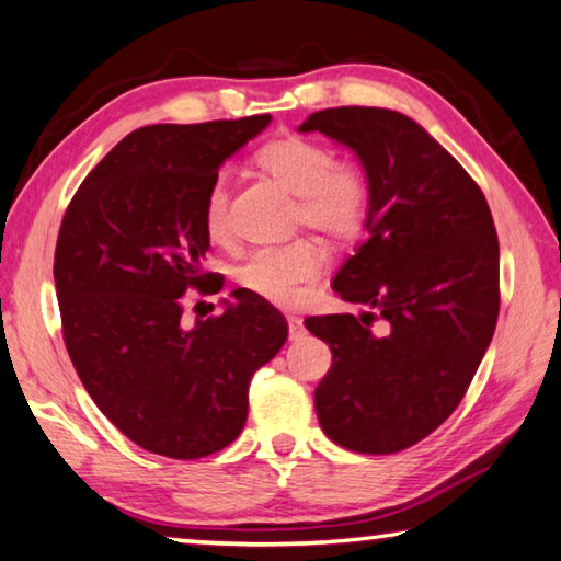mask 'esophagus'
I'll use <instances>...</instances> for the list:
<instances>
[{
    "instance_id": "1",
    "label": "esophagus",
    "mask_w": 561,
    "mask_h": 561,
    "mask_svg": "<svg viewBox=\"0 0 561 561\" xmlns=\"http://www.w3.org/2000/svg\"><path fill=\"white\" fill-rule=\"evenodd\" d=\"M288 333L290 341H300V337L306 335V325H302V320L298 316H288Z\"/></svg>"
}]
</instances>
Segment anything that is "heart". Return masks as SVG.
<instances>
[{"mask_svg":"<svg viewBox=\"0 0 561 561\" xmlns=\"http://www.w3.org/2000/svg\"><path fill=\"white\" fill-rule=\"evenodd\" d=\"M255 167L296 196L293 226L347 241L360 231L370 210V179L355 161H337L333 151L308 136H280L255 153ZM204 228L210 241L231 238V191L220 176L204 198ZM328 255L313 238L261 248L245 255L236 280L273 306H293L300 293L323 275Z\"/></svg>","mask_w":561,"mask_h":561,"instance_id":"obj_1","label":"heart"}]
</instances>
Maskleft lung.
<instances>
[{"mask_svg": "<svg viewBox=\"0 0 561 561\" xmlns=\"http://www.w3.org/2000/svg\"><path fill=\"white\" fill-rule=\"evenodd\" d=\"M300 131L345 144L370 179L365 241L333 290L375 313L313 316L333 351L316 388L323 433L363 455L408 449L465 398L500 313V241L480 186L410 116L375 106L310 114Z\"/></svg>", "mask_w": 561, "mask_h": 561, "instance_id": "obj_1", "label": "left lung"}]
</instances>
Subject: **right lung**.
Instances as JSON below:
<instances>
[{"mask_svg": "<svg viewBox=\"0 0 561 561\" xmlns=\"http://www.w3.org/2000/svg\"><path fill=\"white\" fill-rule=\"evenodd\" d=\"M271 124H153L118 141L61 218L54 283L64 345L96 408L153 455L198 460L241 435L253 373L288 323L233 290L224 313L181 323L183 293L208 289L204 198L218 167Z\"/></svg>", "mask_w": 561, "mask_h": 561, "instance_id": "add662e5", "label": "right lung"}]
</instances>
